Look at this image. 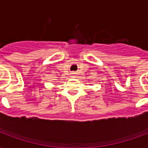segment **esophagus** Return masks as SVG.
Returning a JSON list of instances; mask_svg holds the SVG:
<instances>
[{"label": "esophagus", "mask_w": 148, "mask_h": 148, "mask_svg": "<svg viewBox=\"0 0 148 148\" xmlns=\"http://www.w3.org/2000/svg\"><path fill=\"white\" fill-rule=\"evenodd\" d=\"M74 74H73V75H74Z\"/></svg>", "instance_id": "esophagus-1"}]
</instances>
